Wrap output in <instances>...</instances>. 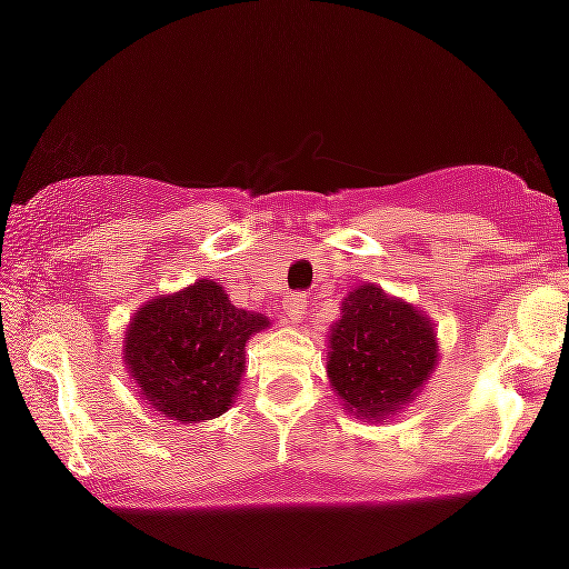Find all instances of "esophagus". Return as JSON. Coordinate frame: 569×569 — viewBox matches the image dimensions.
<instances>
[{
	"instance_id": "esophagus-1",
	"label": "esophagus",
	"mask_w": 569,
	"mask_h": 569,
	"mask_svg": "<svg viewBox=\"0 0 569 569\" xmlns=\"http://www.w3.org/2000/svg\"><path fill=\"white\" fill-rule=\"evenodd\" d=\"M305 312H307V297L305 293H291L289 299L283 302V316L289 323H302L305 321Z\"/></svg>"
}]
</instances>
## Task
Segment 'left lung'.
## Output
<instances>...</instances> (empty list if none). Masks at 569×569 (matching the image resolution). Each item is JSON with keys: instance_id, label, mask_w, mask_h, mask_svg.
Listing matches in <instances>:
<instances>
[{"instance_id": "left-lung-1", "label": "left lung", "mask_w": 569, "mask_h": 569, "mask_svg": "<svg viewBox=\"0 0 569 569\" xmlns=\"http://www.w3.org/2000/svg\"><path fill=\"white\" fill-rule=\"evenodd\" d=\"M433 363V329L415 307L388 299L377 286L350 291L329 352V380L345 407L361 417L396 411L428 380Z\"/></svg>"}]
</instances>
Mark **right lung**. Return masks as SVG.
<instances>
[{"mask_svg": "<svg viewBox=\"0 0 569 569\" xmlns=\"http://www.w3.org/2000/svg\"><path fill=\"white\" fill-rule=\"evenodd\" d=\"M267 318L230 305L221 286L192 289L141 307L126 337V361L141 393L171 420H211L232 407L243 348Z\"/></svg>", "mask_w": 569, "mask_h": 569, "instance_id": "1", "label": "right lung"}]
</instances>
